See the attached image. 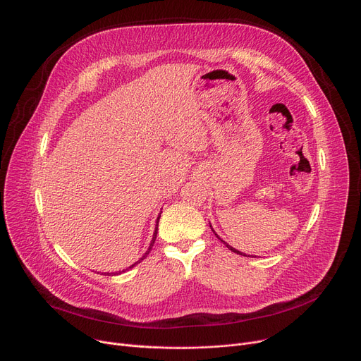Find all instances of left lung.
I'll list each match as a JSON object with an SVG mask.
<instances>
[{
    "instance_id": "8db88e82",
    "label": "left lung",
    "mask_w": 361,
    "mask_h": 361,
    "mask_svg": "<svg viewBox=\"0 0 361 361\" xmlns=\"http://www.w3.org/2000/svg\"><path fill=\"white\" fill-rule=\"evenodd\" d=\"M209 225H210V224H209ZM210 229H212V231H213V228H212V225H210ZM213 233H214V235H216V238H218V239H221V243H224V244H225V245H226V248H228V250H231V251H232V252H236V254H239V255H245V257H254V255H247V254H244V252H241V251H238V250H235V248H233V247H231V245H229V244H228V243H225V241H224V239H222V238H221V236H219V235H218V233H216V232H214V231H213Z\"/></svg>"
}]
</instances>
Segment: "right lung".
<instances>
[{"mask_svg": "<svg viewBox=\"0 0 361 361\" xmlns=\"http://www.w3.org/2000/svg\"><path fill=\"white\" fill-rule=\"evenodd\" d=\"M159 218H161V213L158 214V218H157V222H155V229H154V235H152V239H151V244H149V247H148V250L145 251V254H143L136 262H133L132 266H129L126 270H122V271H116V273H103L104 276H116V274H122V273H125V271H128V270H130V269H133L136 264H139L143 258H147V255L149 254V251L152 250V247H154V243H155V239H157V232H158V222H159Z\"/></svg>", "mask_w": 361, "mask_h": 361, "instance_id": "1", "label": "right lung"}]
</instances>
